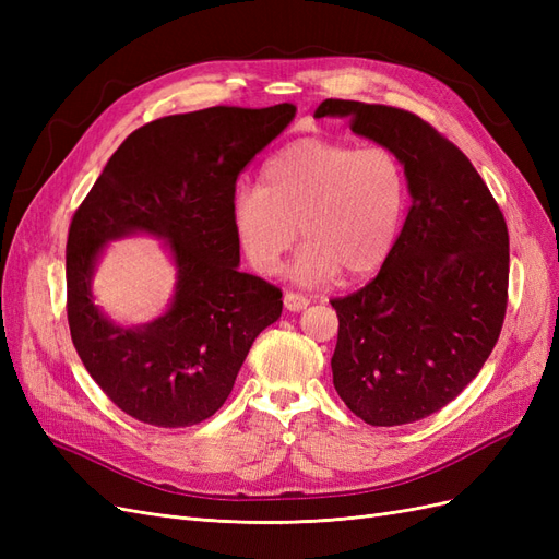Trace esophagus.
Listing matches in <instances>:
<instances>
[{"mask_svg":"<svg viewBox=\"0 0 559 559\" xmlns=\"http://www.w3.org/2000/svg\"><path fill=\"white\" fill-rule=\"evenodd\" d=\"M310 306V298L302 296V294H296V292H286L284 294V308L289 312H300L306 310Z\"/></svg>","mask_w":559,"mask_h":559,"instance_id":"1","label":"esophagus"}]
</instances>
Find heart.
I'll use <instances>...</instances> for the list:
<instances>
[{"label": "heart", "instance_id": "b5f03b06", "mask_svg": "<svg viewBox=\"0 0 559 559\" xmlns=\"http://www.w3.org/2000/svg\"><path fill=\"white\" fill-rule=\"evenodd\" d=\"M408 205V177L389 146L321 138L296 140L263 165L261 189H238L230 202L235 238L249 265L275 273L296 242L294 280L317 284L337 270L364 277L392 251Z\"/></svg>", "mask_w": 559, "mask_h": 559}]
</instances>
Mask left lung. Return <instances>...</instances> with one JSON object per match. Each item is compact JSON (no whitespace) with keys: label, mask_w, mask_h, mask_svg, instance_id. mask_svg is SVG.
<instances>
[{"label":"left lung","mask_w":559,"mask_h":559,"mask_svg":"<svg viewBox=\"0 0 559 559\" xmlns=\"http://www.w3.org/2000/svg\"><path fill=\"white\" fill-rule=\"evenodd\" d=\"M389 146L413 205L380 273L333 298L335 392L370 427L438 413L480 373L509 306V228L476 167L413 111L324 99L314 111Z\"/></svg>","instance_id":"1"}]
</instances>
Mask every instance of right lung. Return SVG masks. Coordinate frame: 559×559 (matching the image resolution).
Returning <instances> with one entry per match:
<instances>
[{
	"label": "right lung",
	"mask_w": 559,
	"mask_h": 559,
	"mask_svg": "<svg viewBox=\"0 0 559 559\" xmlns=\"http://www.w3.org/2000/svg\"><path fill=\"white\" fill-rule=\"evenodd\" d=\"M296 107H210L163 116L128 134L67 233V321L99 389L130 417L181 429L212 417L257 335L282 314V289L240 273L230 222L249 160L292 123ZM144 229L165 237L178 265L171 310L121 330L96 310L90 277L109 239Z\"/></svg>",
	"instance_id": "add662e5"
}]
</instances>
